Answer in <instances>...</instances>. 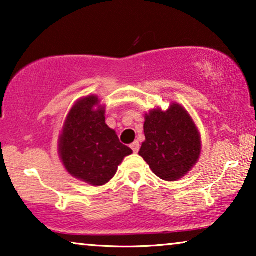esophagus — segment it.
<instances>
[{"label":"esophagus","instance_id":"obj_1","mask_svg":"<svg viewBox=\"0 0 256 256\" xmlns=\"http://www.w3.org/2000/svg\"><path fill=\"white\" fill-rule=\"evenodd\" d=\"M130 148L132 149V152H138L140 143L138 141H135L134 143H132V144H130Z\"/></svg>","mask_w":256,"mask_h":256}]
</instances>
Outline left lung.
<instances>
[{"label":"left lung","mask_w":256,"mask_h":256,"mask_svg":"<svg viewBox=\"0 0 256 256\" xmlns=\"http://www.w3.org/2000/svg\"><path fill=\"white\" fill-rule=\"evenodd\" d=\"M146 141L140 156L164 180H180L200 155L198 129L183 107L172 104L166 112L154 110L146 115Z\"/></svg>","instance_id":"left-lung-1"}]
</instances>
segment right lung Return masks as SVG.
Segmentation results:
<instances>
[{"instance_id": "add662e5", "label": "right lung", "mask_w": 256, "mask_h": 256, "mask_svg": "<svg viewBox=\"0 0 256 256\" xmlns=\"http://www.w3.org/2000/svg\"><path fill=\"white\" fill-rule=\"evenodd\" d=\"M96 96L78 101L68 115L60 136L59 154L66 170L86 183L106 184L132 150L122 144L116 132L104 122V110Z\"/></svg>"}]
</instances>
